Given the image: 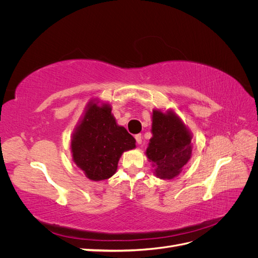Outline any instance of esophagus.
<instances>
[{"mask_svg":"<svg viewBox=\"0 0 258 258\" xmlns=\"http://www.w3.org/2000/svg\"><path fill=\"white\" fill-rule=\"evenodd\" d=\"M136 140H137V143L138 144H142V140H143V138H142V135L141 134H139V135H136Z\"/></svg>","mask_w":258,"mask_h":258,"instance_id":"1","label":"esophagus"}]
</instances>
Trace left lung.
Segmentation results:
<instances>
[{"mask_svg": "<svg viewBox=\"0 0 258 258\" xmlns=\"http://www.w3.org/2000/svg\"><path fill=\"white\" fill-rule=\"evenodd\" d=\"M152 120L153 137L146 148V157L156 176L174 178L191 157L192 136L172 110H153Z\"/></svg>", "mask_w": 258, "mask_h": 258, "instance_id": "left-lung-1", "label": "left lung"}]
</instances>
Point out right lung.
<instances>
[{"label":"right lung","instance_id":"1","mask_svg":"<svg viewBox=\"0 0 258 258\" xmlns=\"http://www.w3.org/2000/svg\"><path fill=\"white\" fill-rule=\"evenodd\" d=\"M136 148V140L118 126L112 106L90 100L71 139L73 161L86 177L102 181L116 173L123 152Z\"/></svg>","mask_w":258,"mask_h":258}]
</instances>
